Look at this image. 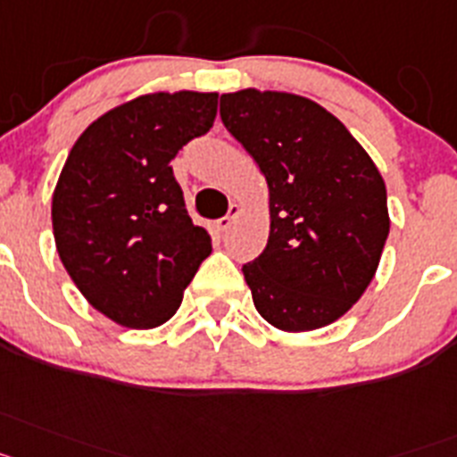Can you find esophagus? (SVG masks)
<instances>
[{"instance_id": "1", "label": "esophagus", "mask_w": 457, "mask_h": 457, "mask_svg": "<svg viewBox=\"0 0 457 457\" xmlns=\"http://www.w3.org/2000/svg\"><path fill=\"white\" fill-rule=\"evenodd\" d=\"M239 213H241V206L239 204H229V212L225 213L223 218H218V229H220V232H228V229L232 228L234 218L239 216Z\"/></svg>"}]
</instances>
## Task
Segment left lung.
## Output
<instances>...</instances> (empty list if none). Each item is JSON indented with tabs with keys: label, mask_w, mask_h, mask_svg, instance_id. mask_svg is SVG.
I'll return each mask as SVG.
<instances>
[{
	"label": "left lung",
	"mask_w": 457,
	"mask_h": 457,
	"mask_svg": "<svg viewBox=\"0 0 457 457\" xmlns=\"http://www.w3.org/2000/svg\"><path fill=\"white\" fill-rule=\"evenodd\" d=\"M220 119L269 184L267 248L241 267L257 312L283 331L336 322L370 285L388 237L375 162L331 112L295 94H223Z\"/></svg>",
	"instance_id": "obj_1"
}]
</instances>
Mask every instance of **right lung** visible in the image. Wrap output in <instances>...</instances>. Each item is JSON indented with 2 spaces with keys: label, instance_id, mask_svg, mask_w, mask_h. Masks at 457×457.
<instances>
[{
  "label": "right lung",
  "instance_id": "add662e5",
  "mask_svg": "<svg viewBox=\"0 0 457 457\" xmlns=\"http://www.w3.org/2000/svg\"><path fill=\"white\" fill-rule=\"evenodd\" d=\"M218 94H149L96 119L53 195L57 253L96 311L121 327L168 322L212 239L186 212L172 158L209 133Z\"/></svg>",
  "mask_w": 457,
  "mask_h": 457
}]
</instances>
